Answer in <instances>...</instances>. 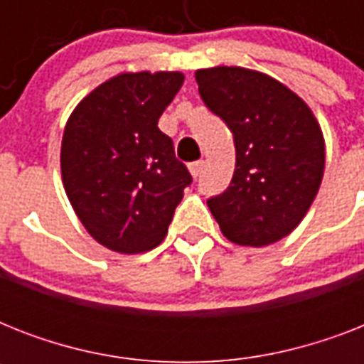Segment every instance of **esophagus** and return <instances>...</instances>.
<instances>
[{"label":"esophagus","mask_w":364,"mask_h":364,"mask_svg":"<svg viewBox=\"0 0 364 364\" xmlns=\"http://www.w3.org/2000/svg\"><path fill=\"white\" fill-rule=\"evenodd\" d=\"M202 166H204V162H202V160H196V162H191V164H188V170H191L193 177L200 176V171H202Z\"/></svg>","instance_id":"obj_1"}]
</instances>
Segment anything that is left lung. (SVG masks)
I'll return each mask as SVG.
<instances>
[{
    "instance_id": "obj_1",
    "label": "left lung",
    "mask_w": 364,
    "mask_h": 364,
    "mask_svg": "<svg viewBox=\"0 0 364 364\" xmlns=\"http://www.w3.org/2000/svg\"><path fill=\"white\" fill-rule=\"evenodd\" d=\"M196 82L236 145L230 187L208 200L221 232L251 247L285 238L321 185L325 141L316 117L293 90L259 71L219 65L196 71Z\"/></svg>"
}]
</instances>
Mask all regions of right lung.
I'll return each instance as SVG.
<instances>
[{
  "label": "right lung",
  "mask_w": 364,
  "mask_h": 364,
  "mask_svg": "<svg viewBox=\"0 0 364 364\" xmlns=\"http://www.w3.org/2000/svg\"><path fill=\"white\" fill-rule=\"evenodd\" d=\"M179 71L121 73L94 88L62 137V179L82 227L117 253H145L168 234L193 183L159 119L183 85Z\"/></svg>",
  "instance_id": "add662e5"
}]
</instances>
